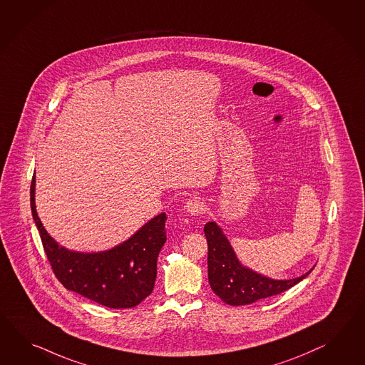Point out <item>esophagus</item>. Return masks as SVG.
I'll return each mask as SVG.
<instances>
[{
    "instance_id": "obj_1",
    "label": "esophagus",
    "mask_w": 365,
    "mask_h": 365,
    "mask_svg": "<svg viewBox=\"0 0 365 365\" xmlns=\"http://www.w3.org/2000/svg\"><path fill=\"white\" fill-rule=\"evenodd\" d=\"M185 208H186L188 214L195 216V215H200L205 211V205H203V202L200 199L192 197V199L187 200Z\"/></svg>"
}]
</instances>
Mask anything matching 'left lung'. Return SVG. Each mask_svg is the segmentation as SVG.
<instances>
[{
	"instance_id": "8db88e82",
	"label": "left lung",
	"mask_w": 365,
	"mask_h": 365,
	"mask_svg": "<svg viewBox=\"0 0 365 365\" xmlns=\"http://www.w3.org/2000/svg\"><path fill=\"white\" fill-rule=\"evenodd\" d=\"M208 244V282L222 302L242 306L257 302L272 295L284 293L312 273L314 267L302 276L290 279H274L244 267L232 248L231 242L215 222L205 225Z\"/></svg>"
}]
</instances>
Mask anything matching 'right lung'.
<instances>
[{
    "mask_svg": "<svg viewBox=\"0 0 365 365\" xmlns=\"http://www.w3.org/2000/svg\"><path fill=\"white\" fill-rule=\"evenodd\" d=\"M30 205L47 258L63 286L109 309H130L150 295L157 259L166 242L165 212L145 222L126 240L100 252H78L61 245L46 231L36 214V175Z\"/></svg>",
    "mask_w": 365,
    "mask_h": 365,
    "instance_id": "1",
    "label": "right lung"
}]
</instances>
